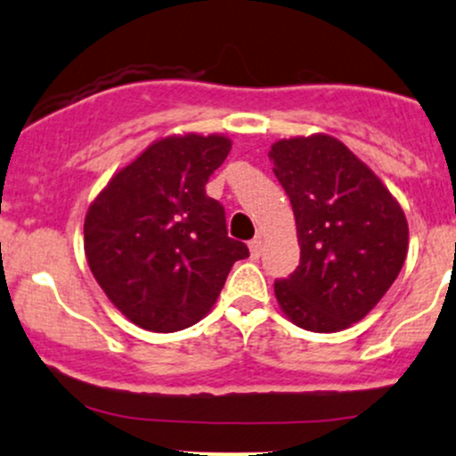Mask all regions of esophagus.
I'll return each mask as SVG.
<instances>
[{"instance_id":"obj_1","label":"esophagus","mask_w":456,"mask_h":456,"mask_svg":"<svg viewBox=\"0 0 456 456\" xmlns=\"http://www.w3.org/2000/svg\"><path fill=\"white\" fill-rule=\"evenodd\" d=\"M248 250H250V257H255L257 259L259 255H261V250H264V240L261 238H253L248 242Z\"/></svg>"}]
</instances>
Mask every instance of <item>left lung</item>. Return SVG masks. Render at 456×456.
I'll use <instances>...</instances> for the list:
<instances>
[{
  "mask_svg": "<svg viewBox=\"0 0 456 456\" xmlns=\"http://www.w3.org/2000/svg\"><path fill=\"white\" fill-rule=\"evenodd\" d=\"M274 175L294 208L300 265L274 282L296 326L338 332L384 297L407 257L405 212L347 145L330 134L272 145Z\"/></svg>",
  "mask_w": 456,
  "mask_h": 456,
  "instance_id": "1",
  "label": "left lung"
}]
</instances>
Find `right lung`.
<instances>
[{
    "label": "right lung",
    "instance_id": "1",
    "mask_svg": "<svg viewBox=\"0 0 456 456\" xmlns=\"http://www.w3.org/2000/svg\"><path fill=\"white\" fill-rule=\"evenodd\" d=\"M232 150L223 134H171L119 169L86 214V257L130 322L177 332L201 322L229 270L248 257L229 238L224 210L206 195Z\"/></svg>",
    "mask_w": 456,
    "mask_h": 456
}]
</instances>
